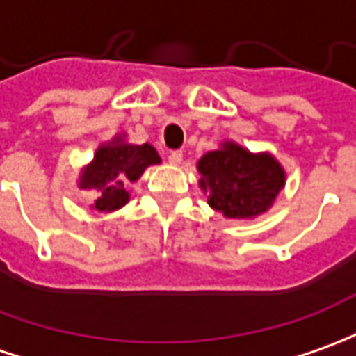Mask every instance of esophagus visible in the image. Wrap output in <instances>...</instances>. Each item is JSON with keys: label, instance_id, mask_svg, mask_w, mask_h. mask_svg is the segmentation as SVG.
Listing matches in <instances>:
<instances>
[{"label": "esophagus", "instance_id": "esophagus-1", "mask_svg": "<svg viewBox=\"0 0 356 356\" xmlns=\"http://www.w3.org/2000/svg\"><path fill=\"white\" fill-rule=\"evenodd\" d=\"M168 161L169 163H173V165H179V163L183 161V152H181V149H173V152H169Z\"/></svg>", "mask_w": 356, "mask_h": 356}]
</instances>
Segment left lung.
Returning a JSON list of instances; mask_svg holds the SVG:
<instances>
[{"label": "left lung", "instance_id": "obj_1", "mask_svg": "<svg viewBox=\"0 0 356 356\" xmlns=\"http://www.w3.org/2000/svg\"><path fill=\"white\" fill-rule=\"evenodd\" d=\"M197 168L209 204L228 218L259 216L284 187V171L277 159L251 154L234 142L204 154Z\"/></svg>", "mask_w": 356, "mask_h": 356}]
</instances>
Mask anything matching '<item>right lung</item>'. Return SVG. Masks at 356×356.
<instances>
[{"instance_id": "add662e5", "label": "right lung", "mask_w": 356, "mask_h": 356, "mask_svg": "<svg viewBox=\"0 0 356 356\" xmlns=\"http://www.w3.org/2000/svg\"><path fill=\"white\" fill-rule=\"evenodd\" d=\"M159 161L158 152L149 144L134 146L117 138L97 149L95 159L81 173L79 187L97 188L99 198L95 200V210L113 212L128 202V183H134L147 165Z\"/></svg>"}]
</instances>
